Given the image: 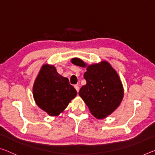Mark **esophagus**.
<instances>
[{"label": "esophagus", "mask_w": 155, "mask_h": 155, "mask_svg": "<svg viewBox=\"0 0 155 155\" xmlns=\"http://www.w3.org/2000/svg\"><path fill=\"white\" fill-rule=\"evenodd\" d=\"M75 89H76V91H77V92L78 93V91H80V87H79V86H78V84H75Z\"/></svg>", "instance_id": "1"}]
</instances>
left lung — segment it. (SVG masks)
<instances>
[{
	"instance_id": "8db88e82",
	"label": "left lung",
	"mask_w": 155,
	"mask_h": 155,
	"mask_svg": "<svg viewBox=\"0 0 155 155\" xmlns=\"http://www.w3.org/2000/svg\"><path fill=\"white\" fill-rule=\"evenodd\" d=\"M76 66L87 67L84 78L87 81L79 96L95 118L107 117L117 109L124 96V89L116 71L107 61L88 65L80 58H73Z\"/></svg>"
}]
</instances>
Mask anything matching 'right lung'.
Here are the masks:
<instances>
[{
	"mask_svg": "<svg viewBox=\"0 0 155 155\" xmlns=\"http://www.w3.org/2000/svg\"><path fill=\"white\" fill-rule=\"evenodd\" d=\"M32 94L37 106L49 116L63 112L77 91L67 78L59 75L55 66L44 64L35 80Z\"/></svg>",
	"mask_w": 155,
	"mask_h": 155,
	"instance_id": "add662e5",
	"label": "right lung"
}]
</instances>
